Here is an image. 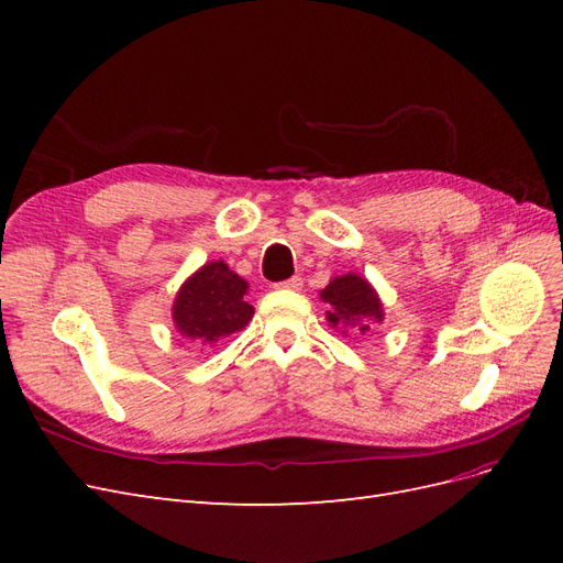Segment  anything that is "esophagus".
I'll return each mask as SVG.
<instances>
[{
    "label": "esophagus",
    "instance_id": "obj_1",
    "mask_svg": "<svg viewBox=\"0 0 563 563\" xmlns=\"http://www.w3.org/2000/svg\"><path fill=\"white\" fill-rule=\"evenodd\" d=\"M277 288H286V291H300V288H302V279H300V277H291V279H286V282H282V284H277Z\"/></svg>",
    "mask_w": 563,
    "mask_h": 563
}]
</instances>
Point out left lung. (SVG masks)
Wrapping results in <instances>:
<instances>
[{
    "label": "left lung",
    "instance_id": "obj_1",
    "mask_svg": "<svg viewBox=\"0 0 563 563\" xmlns=\"http://www.w3.org/2000/svg\"><path fill=\"white\" fill-rule=\"evenodd\" d=\"M319 298L331 305V310H327V321L340 333H368L373 323L385 319L378 291L368 279L354 275V272L333 277L327 288H321Z\"/></svg>",
    "mask_w": 563,
    "mask_h": 563
}]
</instances>
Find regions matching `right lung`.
Segmentation results:
<instances>
[{
    "mask_svg": "<svg viewBox=\"0 0 563 563\" xmlns=\"http://www.w3.org/2000/svg\"><path fill=\"white\" fill-rule=\"evenodd\" d=\"M249 282L223 261L201 265L187 277L174 298V327L192 343L213 345L253 319V305L246 300Z\"/></svg>",
    "mask_w": 563,
    "mask_h": 563,
    "instance_id": "obj_1",
    "label": "right lung"
}]
</instances>
